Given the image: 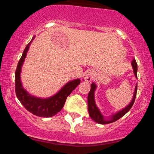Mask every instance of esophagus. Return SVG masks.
<instances>
[{"label": "esophagus", "mask_w": 154, "mask_h": 154, "mask_svg": "<svg viewBox=\"0 0 154 154\" xmlns=\"http://www.w3.org/2000/svg\"><path fill=\"white\" fill-rule=\"evenodd\" d=\"M93 75H94L93 72H92V71L87 72L84 74L83 78H84V80H85L86 82H91V81L93 78Z\"/></svg>", "instance_id": "1"}]
</instances>
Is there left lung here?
Returning a JSON list of instances; mask_svg holds the SVG:
<instances>
[{
    "instance_id": "left-lung-1",
    "label": "left lung",
    "mask_w": 154,
    "mask_h": 154,
    "mask_svg": "<svg viewBox=\"0 0 154 154\" xmlns=\"http://www.w3.org/2000/svg\"><path fill=\"white\" fill-rule=\"evenodd\" d=\"M132 69H133V72L134 75H135L136 78L137 77V63H136L135 60H132ZM91 91H90L89 93H88V112H89V115L91 116V118L93 121L95 122L98 124H101V125H106V124H109L111 122H114L116 121L121 117L126 114L130 110L132 105H133L134 102H135V99L136 97V93H137V84L136 85L135 88V91H134L133 93V97H132V99L130 103L128 104L127 106H125L124 109H122L117 112H116L115 114H112V115L110 116H108V117H106L104 116L103 114L100 112V109H98V106H97L96 103H95V91L97 88V85L95 82H93L91 84Z\"/></svg>"
}]
</instances>
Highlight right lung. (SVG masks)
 <instances>
[{
	"label": "right lung",
	"mask_w": 154,
	"mask_h": 154,
	"mask_svg": "<svg viewBox=\"0 0 154 154\" xmlns=\"http://www.w3.org/2000/svg\"><path fill=\"white\" fill-rule=\"evenodd\" d=\"M35 37H33L30 43L26 46L17 65L15 72L16 95L24 107L32 114L40 117H51L56 115L62 109L67 97L71 94L72 92L80 83V79L70 80L69 82L66 83L56 94L48 98H39L28 93L22 85L21 80V72L26 54Z\"/></svg>",
	"instance_id": "obj_1"
}]
</instances>
